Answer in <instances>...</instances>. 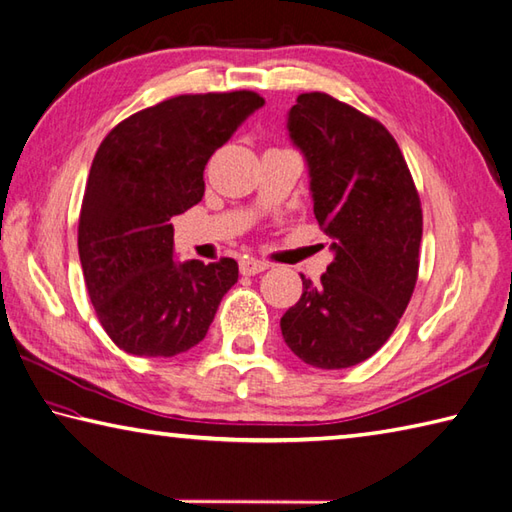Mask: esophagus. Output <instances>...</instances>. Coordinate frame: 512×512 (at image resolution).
Masks as SVG:
<instances>
[{"label":"esophagus","mask_w":512,"mask_h":512,"mask_svg":"<svg viewBox=\"0 0 512 512\" xmlns=\"http://www.w3.org/2000/svg\"><path fill=\"white\" fill-rule=\"evenodd\" d=\"M266 268H268V264L262 262V259H255V257H244L242 262H239V270H242V275L264 273Z\"/></svg>","instance_id":"obj_1"}]
</instances>
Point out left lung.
Masks as SVG:
<instances>
[{
    "label": "left lung",
    "mask_w": 512,
    "mask_h": 512,
    "mask_svg": "<svg viewBox=\"0 0 512 512\" xmlns=\"http://www.w3.org/2000/svg\"><path fill=\"white\" fill-rule=\"evenodd\" d=\"M302 150L319 228L335 259L288 308L282 335L302 362L362 364L393 335L413 297L422 202L395 137L377 119L326 93H304L288 113Z\"/></svg>",
    "instance_id": "8db88e82"
}]
</instances>
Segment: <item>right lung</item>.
I'll use <instances>...</instances> for the list:
<instances>
[{
  "mask_svg": "<svg viewBox=\"0 0 512 512\" xmlns=\"http://www.w3.org/2000/svg\"><path fill=\"white\" fill-rule=\"evenodd\" d=\"M259 106L253 90L177 95L126 117L99 144L79 213V262L99 324L126 353H186L235 286V259L175 262L170 222L202 202L210 155Z\"/></svg>",
  "mask_w": 512,
  "mask_h": 512,
  "instance_id": "add662e5",
  "label": "right lung"
}]
</instances>
